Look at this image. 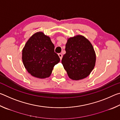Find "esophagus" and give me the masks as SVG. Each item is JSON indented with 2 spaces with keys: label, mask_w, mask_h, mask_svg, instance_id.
Masks as SVG:
<instances>
[{
  "label": "esophagus",
  "mask_w": 120,
  "mask_h": 120,
  "mask_svg": "<svg viewBox=\"0 0 120 120\" xmlns=\"http://www.w3.org/2000/svg\"><path fill=\"white\" fill-rule=\"evenodd\" d=\"M58 56H59L60 60H61L62 58V54L61 53H59Z\"/></svg>",
  "instance_id": "34e87169"
}]
</instances>
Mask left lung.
<instances>
[{"mask_svg":"<svg viewBox=\"0 0 120 120\" xmlns=\"http://www.w3.org/2000/svg\"><path fill=\"white\" fill-rule=\"evenodd\" d=\"M65 50L61 62L69 77L79 80L88 76L96 63V54L90 41L84 36L76 35L68 38Z\"/></svg>","mask_w":120,"mask_h":120,"instance_id":"8db88e82","label":"left lung"}]
</instances>
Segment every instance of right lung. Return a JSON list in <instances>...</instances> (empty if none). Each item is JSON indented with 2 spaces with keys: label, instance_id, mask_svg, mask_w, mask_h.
I'll return each mask as SVG.
<instances>
[{
  "label": "right lung",
  "instance_id": "right-lung-1",
  "mask_svg": "<svg viewBox=\"0 0 120 120\" xmlns=\"http://www.w3.org/2000/svg\"><path fill=\"white\" fill-rule=\"evenodd\" d=\"M22 60L29 74L36 78L44 79L50 77L54 66L60 59L54 52V45L50 38L38 32L26 43L22 50Z\"/></svg>",
  "mask_w": 120,
  "mask_h": 120
}]
</instances>
